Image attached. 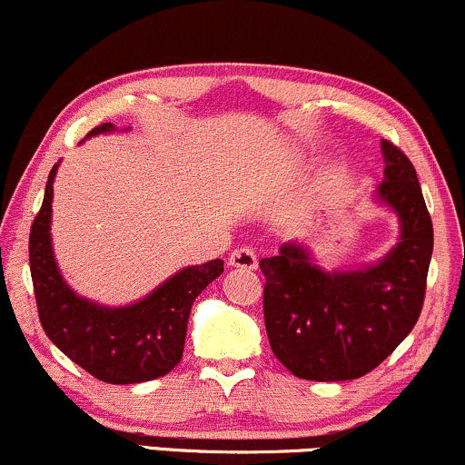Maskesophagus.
Returning <instances> with one entry per match:
<instances>
[{
    "instance_id": "34e87169",
    "label": "esophagus",
    "mask_w": 465,
    "mask_h": 465,
    "mask_svg": "<svg viewBox=\"0 0 465 465\" xmlns=\"http://www.w3.org/2000/svg\"><path fill=\"white\" fill-rule=\"evenodd\" d=\"M256 254L252 248L243 245V248H234L231 252V265L237 270H256Z\"/></svg>"
}]
</instances>
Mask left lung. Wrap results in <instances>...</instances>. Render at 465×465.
Instances as JSON below:
<instances>
[{
	"label": "left lung",
	"mask_w": 465,
	"mask_h": 465,
	"mask_svg": "<svg viewBox=\"0 0 465 465\" xmlns=\"http://www.w3.org/2000/svg\"><path fill=\"white\" fill-rule=\"evenodd\" d=\"M383 154L379 198L398 213L402 234L381 263L324 272L296 243H285L276 256L259 261L272 352L298 379H361L396 351L420 318L433 254V222L405 152L383 139Z\"/></svg>",
	"instance_id": "8db88e82"
}]
</instances>
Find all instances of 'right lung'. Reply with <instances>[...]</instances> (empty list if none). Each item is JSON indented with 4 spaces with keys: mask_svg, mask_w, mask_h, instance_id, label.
<instances>
[{
    "mask_svg": "<svg viewBox=\"0 0 465 465\" xmlns=\"http://www.w3.org/2000/svg\"><path fill=\"white\" fill-rule=\"evenodd\" d=\"M113 130L93 128L89 136ZM56 165L49 172L45 198L30 228V274L43 331L74 363L111 385L143 383L180 363L191 304L223 272V261L187 267L154 293L124 309H106L78 298L58 274L49 239Z\"/></svg>",
    "mask_w": 465,
    "mask_h": 465,
    "instance_id": "1",
    "label": "right lung"
}]
</instances>
